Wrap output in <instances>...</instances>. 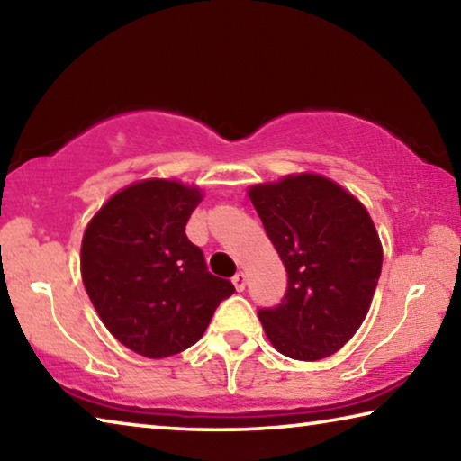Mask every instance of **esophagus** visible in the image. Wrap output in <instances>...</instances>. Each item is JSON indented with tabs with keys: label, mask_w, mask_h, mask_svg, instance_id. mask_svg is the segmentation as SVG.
<instances>
[{
	"label": "esophagus",
	"mask_w": 461,
	"mask_h": 461,
	"mask_svg": "<svg viewBox=\"0 0 461 461\" xmlns=\"http://www.w3.org/2000/svg\"><path fill=\"white\" fill-rule=\"evenodd\" d=\"M232 284H235V288H237V292H243V290H245L247 277H245V274H243V271H237V274H235V276H232Z\"/></svg>",
	"instance_id": "1"
}]
</instances>
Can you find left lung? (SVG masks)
<instances>
[{
	"label": "left lung",
	"mask_w": 461,
	"mask_h": 461,
	"mask_svg": "<svg viewBox=\"0 0 461 461\" xmlns=\"http://www.w3.org/2000/svg\"><path fill=\"white\" fill-rule=\"evenodd\" d=\"M288 274L280 304L259 308L285 357L333 356L356 335L382 271V245L364 203L327 177L302 173L249 190Z\"/></svg>",
	"instance_id": "left-lung-1"
}]
</instances>
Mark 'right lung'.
Instances as JSON below:
<instances>
[{
  "instance_id": "add662e5",
  "label": "right lung",
  "mask_w": 461,
  "mask_h": 461,
  "mask_svg": "<svg viewBox=\"0 0 461 461\" xmlns=\"http://www.w3.org/2000/svg\"><path fill=\"white\" fill-rule=\"evenodd\" d=\"M198 187L147 179L104 203L81 243V277L102 322L128 349L176 356L206 330L235 285L208 271L185 224Z\"/></svg>"
}]
</instances>
